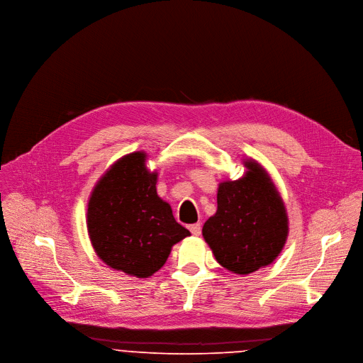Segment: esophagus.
I'll return each mask as SVG.
<instances>
[{"mask_svg":"<svg viewBox=\"0 0 363 363\" xmlns=\"http://www.w3.org/2000/svg\"><path fill=\"white\" fill-rule=\"evenodd\" d=\"M189 230L194 236H200L201 235V224L200 223L192 224V225H189Z\"/></svg>","mask_w":363,"mask_h":363,"instance_id":"34e87169","label":"esophagus"}]
</instances>
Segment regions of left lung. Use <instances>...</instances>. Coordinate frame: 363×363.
Wrapping results in <instances>:
<instances>
[{
    "label": "left lung",
    "mask_w": 363,
    "mask_h": 363,
    "mask_svg": "<svg viewBox=\"0 0 363 363\" xmlns=\"http://www.w3.org/2000/svg\"><path fill=\"white\" fill-rule=\"evenodd\" d=\"M245 167L240 179L218 185L217 211L203 227L216 260L238 275L271 265L288 238L286 210L271 177L253 159Z\"/></svg>",
    "instance_id": "left-lung-1"
}]
</instances>
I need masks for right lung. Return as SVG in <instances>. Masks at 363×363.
Returning <instances> with one entry per match:
<instances>
[{"instance_id": "right-lung-1", "label": "right lung", "mask_w": 363, "mask_h": 363, "mask_svg": "<svg viewBox=\"0 0 363 363\" xmlns=\"http://www.w3.org/2000/svg\"><path fill=\"white\" fill-rule=\"evenodd\" d=\"M146 157L145 152H133L113 163L94 186L86 213L96 256L136 278L157 272L172 246L191 236L157 195V172L146 168Z\"/></svg>"}]
</instances>
